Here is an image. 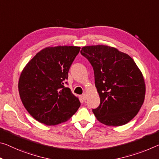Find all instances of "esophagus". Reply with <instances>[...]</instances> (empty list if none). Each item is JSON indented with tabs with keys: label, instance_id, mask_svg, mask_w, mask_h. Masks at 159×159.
I'll return each instance as SVG.
<instances>
[{
	"label": "esophagus",
	"instance_id": "34e87169",
	"mask_svg": "<svg viewBox=\"0 0 159 159\" xmlns=\"http://www.w3.org/2000/svg\"><path fill=\"white\" fill-rule=\"evenodd\" d=\"M86 98H87V95H86V94H85V93H84V94H83L82 95H81V98L84 100H86Z\"/></svg>",
	"mask_w": 159,
	"mask_h": 159
}]
</instances>
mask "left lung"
I'll return each mask as SVG.
<instances>
[{"label": "left lung", "mask_w": 159, "mask_h": 159, "mask_svg": "<svg viewBox=\"0 0 159 159\" xmlns=\"http://www.w3.org/2000/svg\"><path fill=\"white\" fill-rule=\"evenodd\" d=\"M80 54L94 70L100 98L99 107L93 110L97 120L107 126L127 124L144 102L146 84L141 70L129 55L107 45L85 46Z\"/></svg>", "instance_id": "8db88e82"}]
</instances>
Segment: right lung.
Segmentation results:
<instances>
[{
    "label": "right lung",
    "instance_id": "obj_1",
    "mask_svg": "<svg viewBox=\"0 0 159 159\" xmlns=\"http://www.w3.org/2000/svg\"><path fill=\"white\" fill-rule=\"evenodd\" d=\"M80 47L44 48L22 69L18 90L25 109L46 125L66 122L79 109V98L64 87L68 73Z\"/></svg>",
    "mask_w": 159,
    "mask_h": 159
}]
</instances>
